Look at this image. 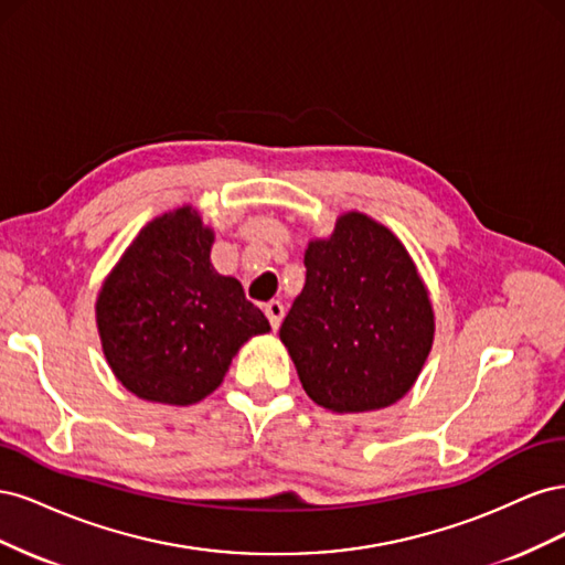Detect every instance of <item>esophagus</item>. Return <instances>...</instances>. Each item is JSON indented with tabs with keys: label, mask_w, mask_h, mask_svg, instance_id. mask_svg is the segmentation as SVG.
<instances>
[{
	"label": "esophagus",
	"mask_w": 565,
	"mask_h": 565,
	"mask_svg": "<svg viewBox=\"0 0 565 565\" xmlns=\"http://www.w3.org/2000/svg\"><path fill=\"white\" fill-rule=\"evenodd\" d=\"M264 311H266V318H268V322H270V328L278 330L282 318H285V306H282V301H278V299L268 301V303L264 306Z\"/></svg>",
	"instance_id": "obj_1"
}]
</instances>
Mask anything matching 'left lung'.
<instances>
[{
    "instance_id": "1",
    "label": "left lung",
    "mask_w": 565,
    "mask_h": 565,
    "mask_svg": "<svg viewBox=\"0 0 565 565\" xmlns=\"http://www.w3.org/2000/svg\"><path fill=\"white\" fill-rule=\"evenodd\" d=\"M306 282L280 339L309 398L370 413L413 388L434 344V309L415 262L386 226L349 212L303 254Z\"/></svg>"
}]
</instances>
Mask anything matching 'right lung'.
<instances>
[{"mask_svg":"<svg viewBox=\"0 0 565 565\" xmlns=\"http://www.w3.org/2000/svg\"><path fill=\"white\" fill-rule=\"evenodd\" d=\"M212 243L185 204L143 226L100 287V344L134 396L193 405L224 382L249 337L270 330L243 285L214 270Z\"/></svg>","mask_w":565,"mask_h":565,"instance_id":"right-lung-1","label":"right lung"}]
</instances>
